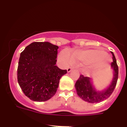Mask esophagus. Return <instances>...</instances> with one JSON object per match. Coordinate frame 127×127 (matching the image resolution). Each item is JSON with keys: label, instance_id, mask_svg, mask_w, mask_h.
I'll use <instances>...</instances> for the list:
<instances>
[{"label": "esophagus", "instance_id": "esophagus-1", "mask_svg": "<svg viewBox=\"0 0 127 127\" xmlns=\"http://www.w3.org/2000/svg\"><path fill=\"white\" fill-rule=\"evenodd\" d=\"M72 69H73V67H68V68H67V73H69V72H70V71H71Z\"/></svg>", "mask_w": 127, "mask_h": 127}]
</instances>
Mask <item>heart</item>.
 Listing matches in <instances>:
<instances>
[{"label":"heart","mask_w":127,"mask_h":127,"mask_svg":"<svg viewBox=\"0 0 127 127\" xmlns=\"http://www.w3.org/2000/svg\"><path fill=\"white\" fill-rule=\"evenodd\" d=\"M105 52L101 50H87L78 51L74 53L72 55V60L74 61L88 63V68L90 69H95L99 67V61L102 60L106 63L108 61L107 58L103 56ZM60 60L64 64H68L71 62V58L66 52H63L60 56Z\"/></svg>","instance_id":"b5f03b06"}]
</instances>
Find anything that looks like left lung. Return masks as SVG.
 <instances>
[{
	"label": "left lung",
	"instance_id": "left-lung-1",
	"mask_svg": "<svg viewBox=\"0 0 127 127\" xmlns=\"http://www.w3.org/2000/svg\"><path fill=\"white\" fill-rule=\"evenodd\" d=\"M113 56V62L111 63V67L114 72V76L110 86L106 90L97 92L95 90L91 83V79L89 77L84 76L81 74L75 83V88L77 94L84 101L92 103H96L107 99L112 94L117 85L118 78V67L117 60L113 52H111Z\"/></svg>",
	"mask_w": 127,
	"mask_h": 127
}]
</instances>
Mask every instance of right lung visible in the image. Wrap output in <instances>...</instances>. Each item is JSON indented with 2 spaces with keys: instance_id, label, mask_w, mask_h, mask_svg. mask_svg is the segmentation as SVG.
<instances>
[{
  "instance_id": "1",
  "label": "right lung",
  "mask_w": 127,
  "mask_h": 127,
  "mask_svg": "<svg viewBox=\"0 0 127 127\" xmlns=\"http://www.w3.org/2000/svg\"><path fill=\"white\" fill-rule=\"evenodd\" d=\"M58 46L34 42L21 53L17 81L25 95L35 101H45L56 94L61 77L67 73L56 66Z\"/></svg>"
}]
</instances>
